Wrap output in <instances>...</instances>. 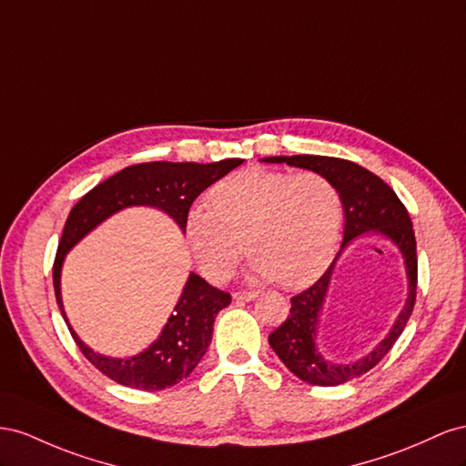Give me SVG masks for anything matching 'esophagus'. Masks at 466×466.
<instances>
[{
  "label": "esophagus",
  "instance_id": "esophagus-1",
  "mask_svg": "<svg viewBox=\"0 0 466 466\" xmlns=\"http://www.w3.org/2000/svg\"><path fill=\"white\" fill-rule=\"evenodd\" d=\"M234 300H246V302H249V300H254L256 297H258V292H254V290H248V292H234Z\"/></svg>",
  "mask_w": 466,
  "mask_h": 466
}]
</instances>
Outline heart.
Returning a JSON list of instances; mask_svg holds the SVG:
<instances>
[{
    "instance_id": "obj_1",
    "label": "heart",
    "mask_w": 466,
    "mask_h": 466,
    "mask_svg": "<svg viewBox=\"0 0 466 466\" xmlns=\"http://www.w3.org/2000/svg\"><path fill=\"white\" fill-rule=\"evenodd\" d=\"M207 198L208 208L187 212L185 236L212 283L232 275L246 248L254 254L251 271L258 279H279L289 289L314 281L336 254L341 198L334 183L316 171H236Z\"/></svg>"
}]
</instances>
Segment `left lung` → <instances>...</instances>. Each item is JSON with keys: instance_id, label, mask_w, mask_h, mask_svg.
Wrapping results in <instances>:
<instances>
[{"instance_id": "8db88e82", "label": "left lung", "mask_w": 466, "mask_h": 466, "mask_svg": "<svg viewBox=\"0 0 466 466\" xmlns=\"http://www.w3.org/2000/svg\"><path fill=\"white\" fill-rule=\"evenodd\" d=\"M268 164H287L316 171L334 183L339 193L345 226L343 242L338 256L331 261L326 273L307 290L290 299V314L269 336V345L292 375L318 387H338L348 380L365 375L380 359L390 351L394 341L400 338L410 320V314L416 304L418 285V258H416V236L406 207L396 193L379 176L350 159L329 156H273L263 157ZM363 233H377L393 242L403 254L409 277V297L405 309L399 315L390 334L376 350L357 362L339 364L331 362L317 350V331L319 330V316L323 309L325 295L335 263L350 242Z\"/></svg>"}]
</instances>
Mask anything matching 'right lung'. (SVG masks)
Instances as JSON below:
<instances>
[{
  "mask_svg": "<svg viewBox=\"0 0 466 466\" xmlns=\"http://www.w3.org/2000/svg\"><path fill=\"white\" fill-rule=\"evenodd\" d=\"M242 162L244 159L240 157H230L215 164H137L99 183L70 210L58 244L52 281H55L56 302L74 341L87 361L105 377L138 390H164L187 379L208 350L217 314L228 307L232 297L217 287H210L203 277L189 273L174 314H169L156 341L132 357L101 355L79 339L66 318L60 289L66 254L101 222L130 207L162 210L185 234V218L195 198Z\"/></svg>",
  "mask_w": 466,
  "mask_h": 466,
  "instance_id": "1",
  "label": "right lung"
}]
</instances>
